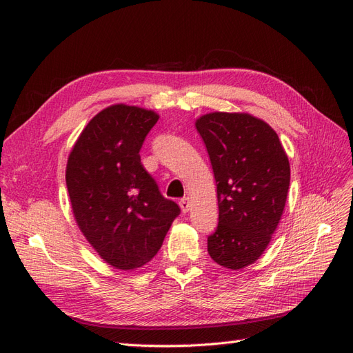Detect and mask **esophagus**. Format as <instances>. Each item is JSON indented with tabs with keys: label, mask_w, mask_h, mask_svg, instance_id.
<instances>
[{
	"label": "esophagus",
	"mask_w": 353,
	"mask_h": 353,
	"mask_svg": "<svg viewBox=\"0 0 353 353\" xmlns=\"http://www.w3.org/2000/svg\"><path fill=\"white\" fill-rule=\"evenodd\" d=\"M190 199L188 197H185V199H181L179 200V206H181V210H183L184 213H187L188 210H190Z\"/></svg>",
	"instance_id": "esophagus-1"
}]
</instances>
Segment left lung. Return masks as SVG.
Instances as JSON below:
<instances>
[{"label": "left lung", "mask_w": 353, "mask_h": 353, "mask_svg": "<svg viewBox=\"0 0 353 353\" xmlns=\"http://www.w3.org/2000/svg\"><path fill=\"white\" fill-rule=\"evenodd\" d=\"M196 128L208 148L219 208L208 252L223 268H245L279 227L290 185L288 157L272 128L249 113H208Z\"/></svg>", "instance_id": "obj_1"}]
</instances>
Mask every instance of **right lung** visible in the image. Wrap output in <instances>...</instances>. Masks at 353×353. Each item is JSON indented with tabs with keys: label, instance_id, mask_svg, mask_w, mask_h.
I'll return each instance as SVG.
<instances>
[{
	"label": "right lung",
	"instance_id": "add662e5",
	"mask_svg": "<svg viewBox=\"0 0 353 353\" xmlns=\"http://www.w3.org/2000/svg\"><path fill=\"white\" fill-rule=\"evenodd\" d=\"M159 114L114 104L83 128L68 159L73 216L92 249L116 270L152 261L179 215L141 165L140 150Z\"/></svg>",
	"mask_w": 353,
	"mask_h": 353
}]
</instances>
